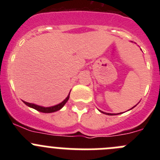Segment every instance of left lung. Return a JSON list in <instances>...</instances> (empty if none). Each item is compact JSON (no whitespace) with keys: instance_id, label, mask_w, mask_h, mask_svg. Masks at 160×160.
Segmentation results:
<instances>
[{"instance_id":"left-lung-1","label":"left lung","mask_w":160,"mask_h":160,"mask_svg":"<svg viewBox=\"0 0 160 160\" xmlns=\"http://www.w3.org/2000/svg\"><path fill=\"white\" fill-rule=\"evenodd\" d=\"M134 107H133V108H134ZM101 112H102V113H104V112H102V111H101ZM104 114H108V115H109V114H110V115H111V114H109V113H104Z\"/></svg>"}]
</instances>
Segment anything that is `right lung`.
Here are the masks:
<instances>
[{
    "label": "right lung",
    "mask_w": 160,
    "mask_h": 160,
    "mask_svg": "<svg viewBox=\"0 0 160 160\" xmlns=\"http://www.w3.org/2000/svg\"><path fill=\"white\" fill-rule=\"evenodd\" d=\"M69 98H70V94L69 95L67 96L66 99L64 100L63 102L60 103V104H58L56 106H53V107H40V106H38V105H35V104H32V103H29V102H24L25 105H27L28 107H32V108L35 109L37 111H40V112L42 113H52V112H55V111H59L61 108H62L63 106L65 105L66 103V102L68 101L69 99Z\"/></svg>",
    "instance_id": "right-lung-1"
}]
</instances>
